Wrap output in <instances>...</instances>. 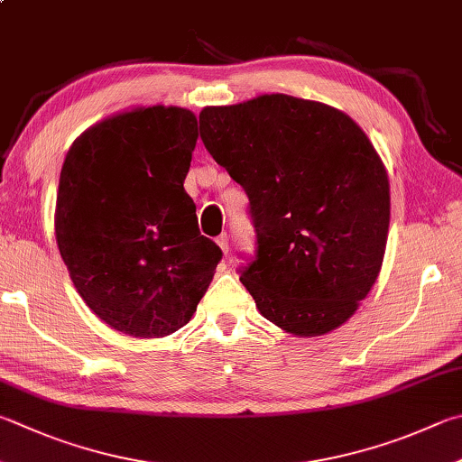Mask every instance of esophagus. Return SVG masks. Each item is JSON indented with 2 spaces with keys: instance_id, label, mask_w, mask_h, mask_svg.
I'll list each match as a JSON object with an SVG mask.
<instances>
[{
  "instance_id": "obj_1",
  "label": "esophagus",
  "mask_w": 462,
  "mask_h": 462,
  "mask_svg": "<svg viewBox=\"0 0 462 462\" xmlns=\"http://www.w3.org/2000/svg\"><path fill=\"white\" fill-rule=\"evenodd\" d=\"M216 245L220 246V250L224 254H228V250H230V242H228V234H220V236L216 238Z\"/></svg>"
}]
</instances>
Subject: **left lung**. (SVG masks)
I'll return each instance as SVG.
<instances>
[{
	"label": "left lung",
	"mask_w": 462,
	"mask_h": 462,
	"mask_svg": "<svg viewBox=\"0 0 462 462\" xmlns=\"http://www.w3.org/2000/svg\"><path fill=\"white\" fill-rule=\"evenodd\" d=\"M199 135L250 199L258 248L240 281L260 315L299 337L337 329L388 242L390 181L372 141L337 108L279 92L202 108Z\"/></svg>",
	"instance_id": "obj_1"
}]
</instances>
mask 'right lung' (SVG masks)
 Instances as JSON below:
<instances>
[{
    "label": "right lung",
    "mask_w": 462,
    "mask_h": 462,
    "mask_svg": "<svg viewBox=\"0 0 462 462\" xmlns=\"http://www.w3.org/2000/svg\"><path fill=\"white\" fill-rule=\"evenodd\" d=\"M196 141L188 108L135 106L92 125L64 159L58 250L90 311L131 337L181 329L222 258L183 189Z\"/></svg>",
    "instance_id": "right-lung-1"
}]
</instances>
